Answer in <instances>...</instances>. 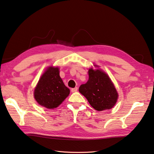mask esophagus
<instances>
[{
	"instance_id": "esophagus-1",
	"label": "esophagus",
	"mask_w": 154,
	"mask_h": 154,
	"mask_svg": "<svg viewBox=\"0 0 154 154\" xmlns=\"http://www.w3.org/2000/svg\"><path fill=\"white\" fill-rule=\"evenodd\" d=\"M77 90H78L77 87H75V88L71 89V91H72V92H75L77 91Z\"/></svg>"
}]
</instances>
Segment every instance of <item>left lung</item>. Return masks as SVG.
Segmentation results:
<instances>
[{
    "label": "left lung",
    "instance_id": "8db88e82",
    "mask_svg": "<svg viewBox=\"0 0 154 154\" xmlns=\"http://www.w3.org/2000/svg\"><path fill=\"white\" fill-rule=\"evenodd\" d=\"M88 80L80 85L79 92L85 96L90 104L98 111L114 106L118 94L109 77L100 69L88 70Z\"/></svg>",
    "mask_w": 154,
    "mask_h": 154
}]
</instances>
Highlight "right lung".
<instances>
[{
	"mask_svg": "<svg viewBox=\"0 0 154 154\" xmlns=\"http://www.w3.org/2000/svg\"><path fill=\"white\" fill-rule=\"evenodd\" d=\"M69 94V89L60 76L59 68L53 67L46 69L34 91L37 102L48 109L56 108Z\"/></svg>",
	"mask_w": 154,
	"mask_h": 154,
	"instance_id": "right-lung-1",
	"label": "right lung"
}]
</instances>
